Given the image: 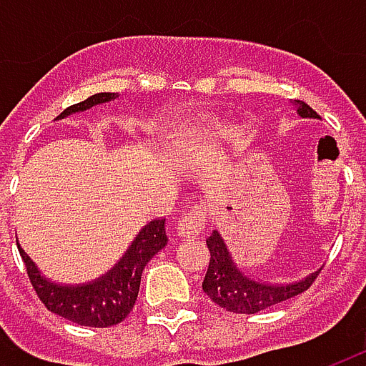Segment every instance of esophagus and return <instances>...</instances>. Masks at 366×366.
Segmentation results:
<instances>
[{"mask_svg":"<svg viewBox=\"0 0 366 366\" xmlns=\"http://www.w3.org/2000/svg\"><path fill=\"white\" fill-rule=\"evenodd\" d=\"M204 225H206V209L202 206H192L188 212H184L178 217L176 231H178L180 237L194 239L204 231Z\"/></svg>","mask_w":366,"mask_h":366,"instance_id":"obj_1","label":"esophagus"}]
</instances>
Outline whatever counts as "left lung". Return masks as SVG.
<instances>
[{
	"mask_svg": "<svg viewBox=\"0 0 366 366\" xmlns=\"http://www.w3.org/2000/svg\"><path fill=\"white\" fill-rule=\"evenodd\" d=\"M298 113L302 117H320L306 102H298ZM206 245L209 249V264L202 288L217 306L233 314H257L284 300L294 298L306 292L317 278V272H314L294 284L259 282L235 267L217 231L206 239Z\"/></svg>",
	"mask_w": 366,
	"mask_h": 366,
	"instance_id": "1",
	"label": "left lung"
}]
</instances>
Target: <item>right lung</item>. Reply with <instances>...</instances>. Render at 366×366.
Wrapping results in <instances>:
<instances>
[{"label":"right lung","mask_w":366,"mask_h":366,"mask_svg":"<svg viewBox=\"0 0 366 366\" xmlns=\"http://www.w3.org/2000/svg\"><path fill=\"white\" fill-rule=\"evenodd\" d=\"M113 97L115 94H96L80 104L66 107L59 117L84 112L92 105L104 104ZM167 241L164 219H154L149 225H144L133 241V245L129 247L125 257L107 274L97 278L96 282L84 284V286H59V284L44 280L43 276L39 274L33 261L27 257V253L21 249L19 243H17V249H19L21 259L25 262L33 290L36 292V296L46 310H51L52 314L70 320L78 325L112 327V325L123 322L131 314L137 302L144 267L162 247L167 245Z\"/></svg>","instance_id":"right-lung-1"}]
</instances>
